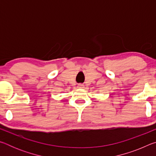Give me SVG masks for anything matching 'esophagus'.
Returning <instances> with one entry per match:
<instances>
[{"label":"esophagus","instance_id":"obj_1","mask_svg":"<svg viewBox=\"0 0 156 156\" xmlns=\"http://www.w3.org/2000/svg\"><path fill=\"white\" fill-rule=\"evenodd\" d=\"M78 88H80V89H83V88H84V85L83 84H78Z\"/></svg>","mask_w":156,"mask_h":156}]
</instances>
